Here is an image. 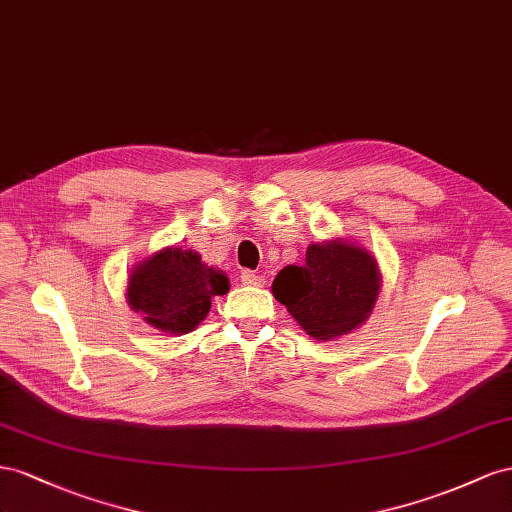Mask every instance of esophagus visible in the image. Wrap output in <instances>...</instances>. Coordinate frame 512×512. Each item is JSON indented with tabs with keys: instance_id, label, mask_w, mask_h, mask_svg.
I'll use <instances>...</instances> for the list:
<instances>
[{
	"instance_id": "1",
	"label": "esophagus",
	"mask_w": 512,
	"mask_h": 512,
	"mask_svg": "<svg viewBox=\"0 0 512 512\" xmlns=\"http://www.w3.org/2000/svg\"><path fill=\"white\" fill-rule=\"evenodd\" d=\"M240 279H242V283H244V285H248V287H261V285L266 283L264 276H259V274L251 272V270H244Z\"/></svg>"
}]
</instances>
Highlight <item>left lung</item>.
<instances>
[{
    "label": "left lung",
    "instance_id": "1",
    "mask_svg": "<svg viewBox=\"0 0 512 512\" xmlns=\"http://www.w3.org/2000/svg\"><path fill=\"white\" fill-rule=\"evenodd\" d=\"M382 287L375 257L354 242L326 240L306 248L304 266L283 268L272 294L306 334L339 339L362 326Z\"/></svg>",
    "mask_w": 512,
    "mask_h": 512
}]
</instances>
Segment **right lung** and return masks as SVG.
<instances>
[{
	"label": "right lung",
	"mask_w": 512,
	"mask_h": 512,
	"mask_svg": "<svg viewBox=\"0 0 512 512\" xmlns=\"http://www.w3.org/2000/svg\"><path fill=\"white\" fill-rule=\"evenodd\" d=\"M227 291L225 272L203 264L195 251L169 246L133 268L126 300L156 330L186 334L206 319L212 298L225 296Z\"/></svg>",
	"instance_id": "1"
}]
</instances>
